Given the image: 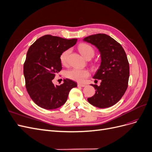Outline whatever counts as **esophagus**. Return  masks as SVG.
<instances>
[{
  "label": "esophagus",
  "mask_w": 152,
  "mask_h": 152,
  "mask_svg": "<svg viewBox=\"0 0 152 152\" xmlns=\"http://www.w3.org/2000/svg\"><path fill=\"white\" fill-rule=\"evenodd\" d=\"M77 86H78V87H85L86 86V85L85 84H80V83H79L77 84Z\"/></svg>",
  "instance_id": "esophagus-1"
}]
</instances>
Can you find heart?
Returning a JSON list of instances; mask_svg holds the SVG:
<instances>
[{
    "label": "heart",
    "instance_id": "1",
    "mask_svg": "<svg viewBox=\"0 0 152 152\" xmlns=\"http://www.w3.org/2000/svg\"><path fill=\"white\" fill-rule=\"evenodd\" d=\"M79 52L85 58H93L94 55L95 51L94 48L91 45L82 43L80 44L79 47ZM71 53L70 49H66L63 51L60 55V61L63 65H65L68 63V57ZM65 75L68 79L77 82H82L86 78L89 76V72L86 69H81L79 68H73L66 72Z\"/></svg>",
    "mask_w": 152,
    "mask_h": 152
}]
</instances>
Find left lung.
<instances>
[{
	"instance_id": "1",
	"label": "left lung",
	"mask_w": 152,
	"mask_h": 152,
	"mask_svg": "<svg viewBox=\"0 0 152 152\" xmlns=\"http://www.w3.org/2000/svg\"><path fill=\"white\" fill-rule=\"evenodd\" d=\"M84 40L94 45L102 58L100 67L93 77L102 82L99 86L91 85L96 93L87 101L99 108L112 107L122 98L128 87L129 65L126 53L120 44L104 34L90 35Z\"/></svg>"
}]
</instances>
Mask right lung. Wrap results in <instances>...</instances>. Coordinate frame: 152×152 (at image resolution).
Here are the masks:
<instances>
[{
  "instance_id": "add662e5",
  "label": "right lung",
  "mask_w": 152,
  "mask_h": 152,
  "mask_svg": "<svg viewBox=\"0 0 152 152\" xmlns=\"http://www.w3.org/2000/svg\"><path fill=\"white\" fill-rule=\"evenodd\" d=\"M77 39H66L51 35L41 37L30 45L23 65L25 86L31 99L39 107L53 110L66 102L69 92L76 82L64 79L60 86L53 79L62 69L60 55L73 46Z\"/></svg>"
}]
</instances>
